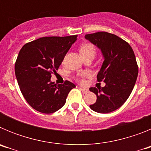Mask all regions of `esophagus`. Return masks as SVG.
Returning <instances> with one entry per match:
<instances>
[{
	"mask_svg": "<svg viewBox=\"0 0 151 151\" xmlns=\"http://www.w3.org/2000/svg\"><path fill=\"white\" fill-rule=\"evenodd\" d=\"M79 88L80 90L83 92V94H87V93H88L89 91V90L88 88Z\"/></svg>",
	"mask_w": 151,
	"mask_h": 151,
	"instance_id": "obj_1",
	"label": "esophagus"
}]
</instances>
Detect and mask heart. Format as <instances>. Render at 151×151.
<instances>
[{"label": "heart", "mask_w": 151, "mask_h": 151, "mask_svg": "<svg viewBox=\"0 0 151 151\" xmlns=\"http://www.w3.org/2000/svg\"><path fill=\"white\" fill-rule=\"evenodd\" d=\"M80 53L82 54V57H85L88 55H93L95 54V48L94 45L91 44H85L80 47ZM85 74H83L85 76Z\"/></svg>", "instance_id": "1"}]
</instances>
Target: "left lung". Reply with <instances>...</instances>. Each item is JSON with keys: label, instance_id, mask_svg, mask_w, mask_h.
<instances>
[{"label": "left lung", "instance_id": "8db88e82", "mask_svg": "<svg viewBox=\"0 0 151 151\" xmlns=\"http://www.w3.org/2000/svg\"><path fill=\"white\" fill-rule=\"evenodd\" d=\"M85 38L102 53L104 62L97 76L104 87L91 88L97 101L90 105L99 113H111L120 107L129 98L138 77V65L132 47L116 36L104 32L85 35Z\"/></svg>", "mask_w": 151, "mask_h": 151}]
</instances>
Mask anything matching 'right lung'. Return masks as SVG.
Wrapping results in <instances>:
<instances>
[{
  "label": "right lung",
  "instance_id": "right-lung-1",
  "mask_svg": "<svg viewBox=\"0 0 151 151\" xmlns=\"http://www.w3.org/2000/svg\"><path fill=\"white\" fill-rule=\"evenodd\" d=\"M77 35L44 37L26 44L15 64V74L22 95L37 111L53 113L64 106L76 85L69 81L57 85L51 74L59 69Z\"/></svg>",
  "mask_w": 151,
  "mask_h": 151
}]
</instances>
